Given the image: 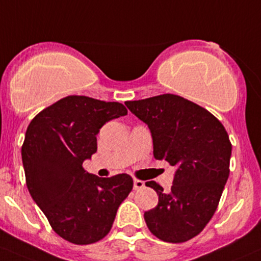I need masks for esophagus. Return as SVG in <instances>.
<instances>
[{
  "mask_svg": "<svg viewBox=\"0 0 261 261\" xmlns=\"http://www.w3.org/2000/svg\"><path fill=\"white\" fill-rule=\"evenodd\" d=\"M145 183L142 181H140V179H134V190L135 191H139L141 190V188H144Z\"/></svg>",
  "mask_w": 261,
  "mask_h": 261,
  "instance_id": "esophagus-1",
  "label": "esophagus"
}]
</instances>
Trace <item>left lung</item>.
<instances>
[{"mask_svg": "<svg viewBox=\"0 0 261 261\" xmlns=\"http://www.w3.org/2000/svg\"><path fill=\"white\" fill-rule=\"evenodd\" d=\"M125 105L150 128L154 159L176 167L168 192L146 182L159 196V204L145 212L146 224L163 242H187L208 224L227 183L231 156L227 131L210 111L173 94Z\"/></svg>", "mask_w": 261, "mask_h": 261, "instance_id": "1", "label": "left lung"}]
</instances>
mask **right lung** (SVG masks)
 Masks as SVG:
<instances>
[{"instance_id": "right-lung-1", "label": "right lung", "mask_w": 261, "mask_h": 261, "mask_svg": "<svg viewBox=\"0 0 261 261\" xmlns=\"http://www.w3.org/2000/svg\"><path fill=\"white\" fill-rule=\"evenodd\" d=\"M125 115L120 102L70 95L41 111L25 131L22 162L28 191L51 229L73 244L107 236L133 190L128 174L101 178L83 168L98 150L100 128Z\"/></svg>"}]
</instances>
